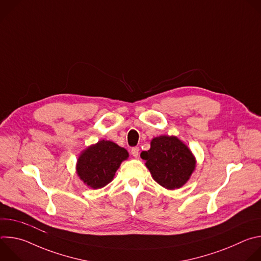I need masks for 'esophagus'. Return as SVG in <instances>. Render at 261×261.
I'll list each match as a JSON object with an SVG mask.
<instances>
[{
	"label": "esophagus",
	"instance_id": "esophagus-1",
	"mask_svg": "<svg viewBox=\"0 0 261 261\" xmlns=\"http://www.w3.org/2000/svg\"><path fill=\"white\" fill-rule=\"evenodd\" d=\"M131 154L134 158H137L138 155H139V147L138 146H135V147H132L131 148Z\"/></svg>",
	"mask_w": 261,
	"mask_h": 261
}]
</instances>
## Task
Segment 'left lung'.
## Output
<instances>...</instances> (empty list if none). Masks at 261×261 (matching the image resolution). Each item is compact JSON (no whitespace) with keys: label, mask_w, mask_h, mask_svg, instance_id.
<instances>
[{"label":"left lung","mask_w":261,"mask_h":261,"mask_svg":"<svg viewBox=\"0 0 261 261\" xmlns=\"http://www.w3.org/2000/svg\"><path fill=\"white\" fill-rule=\"evenodd\" d=\"M153 178L168 190L179 189L196 167V159L188 145L176 136L154 137L148 151L140 154Z\"/></svg>","instance_id":"obj_1"}]
</instances>
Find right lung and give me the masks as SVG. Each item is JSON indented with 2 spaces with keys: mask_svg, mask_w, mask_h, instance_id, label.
Listing matches in <instances>:
<instances>
[{
  "mask_svg": "<svg viewBox=\"0 0 261 261\" xmlns=\"http://www.w3.org/2000/svg\"><path fill=\"white\" fill-rule=\"evenodd\" d=\"M126 148L110 140H100L81 153L76 162V173L92 189L105 187L114 179L121 163L127 160Z\"/></svg>",
  "mask_w": 261,
  "mask_h": 261,
  "instance_id": "add662e5",
  "label": "right lung"
}]
</instances>
